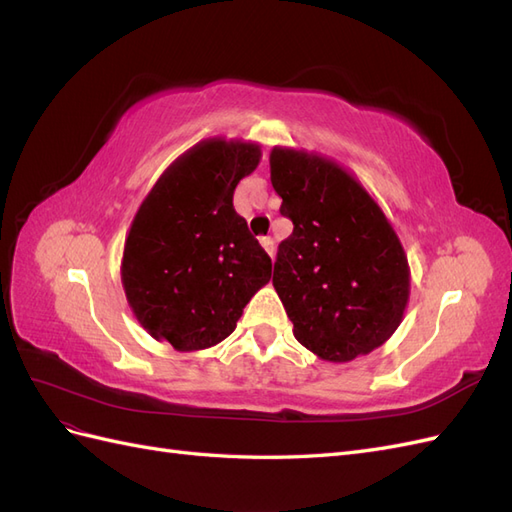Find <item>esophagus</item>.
Listing matches in <instances>:
<instances>
[{
  "instance_id": "obj_1",
  "label": "esophagus",
  "mask_w": 512,
  "mask_h": 512,
  "mask_svg": "<svg viewBox=\"0 0 512 512\" xmlns=\"http://www.w3.org/2000/svg\"><path fill=\"white\" fill-rule=\"evenodd\" d=\"M260 245L265 247V252L273 258V254H275V243H273V239H269V237H265V239H260Z\"/></svg>"
}]
</instances>
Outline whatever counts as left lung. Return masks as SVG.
Masks as SVG:
<instances>
[{
    "mask_svg": "<svg viewBox=\"0 0 512 512\" xmlns=\"http://www.w3.org/2000/svg\"><path fill=\"white\" fill-rule=\"evenodd\" d=\"M271 183L292 235L280 243L273 286L294 337L318 359L348 363L389 339L410 299V267L393 224L337 162L273 147Z\"/></svg>",
    "mask_w": 512,
    "mask_h": 512,
    "instance_id": "8db88e82",
    "label": "left lung"
}]
</instances>
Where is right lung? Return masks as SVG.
Listing matches in <instances>:
<instances>
[{"instance_id": "obj_1", "label": "right lung", "mask_w": 512, "mask_h": 512, "mask_svg": "<svg viewBox=\"0 0 512 512\" xmlns=\"http://www.w3.org/2000/svg\"><path fill=\"white\" fill-rule=\"evenodd\" d=\"M260 145L207 138L170 164L138 207L121 258L132 314L179 352L220 344L271 280V258L232 207Z\"/></svg>"}]
</instances>
